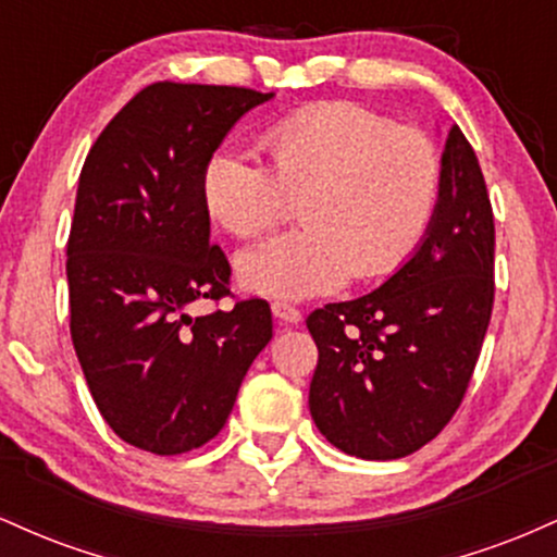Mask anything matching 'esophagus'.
Listing matches in <instances>:
<instances>
[{
    "instance_id": "1",
    "label": "esophagus",
    "mask_w": 557,
    "mask_h": 557,
    "mask_svg": "<svg viewBox=\"0 0 557 557\" xmlns=\"http://www.w3.org/2000/svg\"><path fill=\"white\" fill-rule=\"evenodd\" d=\"M272 314L277 322H285V324H298L300 322V311L296 306L285 304V300H274L272 304Z\"/></svg>"
}]
</instances>
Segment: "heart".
Listing matches in <instances>:
<instances>
[{"label": "heart", "instance_id": "obj_1", "mask_svg": "<svg viewBox=\"0 0 557 557\" xmlns=\"http://www.w3.org/2000/svg\"><path fill=\"white\" fill-rule=\"evenodd\" d=\"M267 164L230 149L201 170L203 207L238 240H257L298 201L304 227L238 259V280L272 298H311L387 277L424 240L437 212L443 159L417 127L354 101H324L261 133Z\"/></svg>", "mask_w": 557, "mask_h": 557}]
</instances>
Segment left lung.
<instances>
[{"label":"left lung","mask_w":557,"mask_h":557,"mask_svg":"<svg viewBox=\"0 0 557 557\" xmlns=\"http://www.w3.org/2000/svg\"><path fill=\"white\" fill-rule=\"evenodd\" d=\"M492 300L495 216L479 159L456 125L419 251L369 296L306 319L319 350L309 387L317 430L367 461H393L432 443L463 403Z\"/></svg>","instance_id":"left-lung-1"}]
</instances>
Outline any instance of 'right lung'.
Wrapping results in <instances>:
<instances>
[{"label": "right lung", "mask_w": 557, "mask_h": 557, "mask_svg": "<svg viewBox=\"0 0 557 557\" xmlns=\"http://www.w3.org/2000/svg\"><path fill=\"white\" fill-rule=\"evenodd\" d=\"M272 94L159 81L110 120L81 170L67 238L70 335L96 408L125 443L181 456L220 434L272 309L230 293L209 243L201 170L227 131ZM230 295V312L187 306Z\"/></svg>", "instance_id": "add662e5"}]
</instances>
